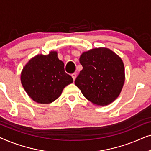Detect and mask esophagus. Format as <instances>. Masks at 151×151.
Returning <instances> with one entry per match:
<instances>
[{
  "instance_id": "1",
  "label": "esophagus",
  "mask_w": 151,
  "mask_h": 151,
  "mask_svg": "<svg viewBox=\"0 0 151 151\" xmlns=\"http://www.w3.org/2000/svg\"><path fill=\"white\" fill-rule=\"evenodd\" d=\"M71 76H72V78H73V80H75L76 77H77V75H76V73H72V74H71Z\"/></svg>"
}]
</instances>
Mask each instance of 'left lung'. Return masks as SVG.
Segmentation results:
<instances>
[{
	"label": "left lung",
	"instance_id": "8db88e82",
	"mask_svg": "<svg viewBox=\"0 0 151 151\" xmlns=\"http://www.w3.org/2000/svg\"><path fill=\"white\" fill-rule=\"evenodd\" d=\"M83 69L75 80L83 96L97 106H106L117 98L125 81L124 65L114 51L99 47L80 57Z\"/></svg>",
	"mask_w": 151,
	"mask_h": 151
}]
</instances>
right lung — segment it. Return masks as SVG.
I'll list each match as a JSON object with an SVG mask.
<instances>
[{"label": "right lung", "instance_id": "add662e5", "mask_svg": "<svg viewBox=\"0 0 151 151\" xmlns=\"http://www.w3.org/2000/svg\"><path fill=\"white\" fill-rule=\"evenodd\" d=\"M64 67L55 51L31 58L20 75L22 85L30 98L40 104H50L58 98L64 88L73 82Z\"/></svg>", "mask_w": 151, "mask_h": 151}]
</instances>
